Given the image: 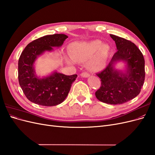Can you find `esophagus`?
I'll list each match as a JSON object with an SVG mask.
<instances>
[{"label":"esophagus","mask_w":155,"mask_h":155,"mask_svg":"<svg viewBox=\"0 0 155 155\" xmlns=\"http://www.w3.org/2000/svg\"><path fill=\"white\" fill-rule=\"evenodd\" d=\"M81 76L83 78H88V77L90 76V74L87 73V72H83V73L81 74Z\"/></svg>","instance_id":"34e87169"}]
</instances>
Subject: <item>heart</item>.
<instances>
[{"mask_svg":"<svg viewBox=\"0 0 155 155\" xmlns=\"http://www.w3.org/2000/svg\"><path fill=\"white\" fill-rule=\"evenodd\" d=\"M109 53V46L102 44L101 41L94 40L89 42H75L70 45V55L72 59H68L70 64L88 59L87 68L92 71L104 68L107 64Z\"/></svg>","mask_w":155,"mask_h":155,"instance_id":"heart-1","label":"heart"}]
</instances>
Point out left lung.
<instances>
[{
  "mask_svg": "<svg viewBox=\"0 0 155 155\" xmlns=\"http://www.w3.org/2000/svg\"><path fill=\"white\" fill-rule=\"evenodd\" d=\"M110 36L118 50L107 67L96 74L101 85L95 94L98 100L105 104H122L137 97L141 91L145 80V61L141 51L132 42L114 35ZM120 61L126 63L124 71L115 68Z\"/></svg>",
  "mask_w": 155,
  "mask_h": 155,
  "instance_id": "obj_1",
  "label": "left lung"
}]
</instances>
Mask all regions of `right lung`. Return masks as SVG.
Instances as JSON below:
<instances>
[{
  "label": "right lung",
  "instance_id": "obj_1",
  "mask_svg": "<svg viewBox=\"0 0 155 155\" xmlns=\"http://www.w3.org/2000/svg\"><path fill=\"white\" fill-rule=\"evenodd\" d=\"M68 36L64 34L45 35L33 41L22 51L18 63L19 85L30 101L43 106H55L65 100L77 74L66 76L54 72L46 77L37 76L34 63L45 51L60 47Z\"/></svg>",
  "mask_w": 155,
  "mask_h": 155
}]
</instances>
